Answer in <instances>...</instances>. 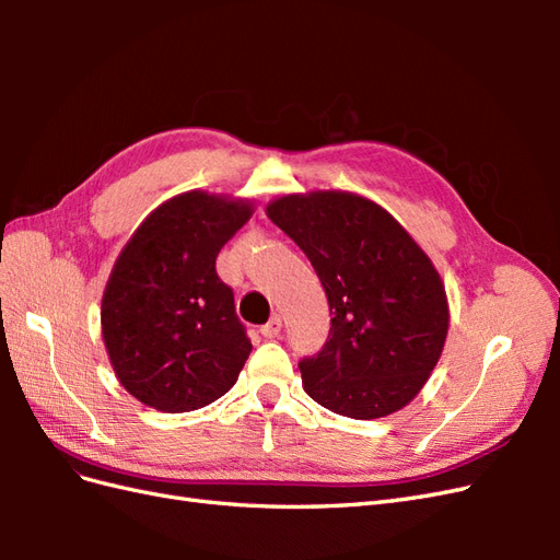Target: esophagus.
<instances>
[{
    "mask_svg": "<svg viewBox=\"0 0 560 560\" xmlns=\"http://www.w3.org/2000/svg\"><path fill=\"white\" fill-rule=\"evenodd\" d=\"M280 329H282V319H280V315H273L270 317L266 325L261 327V336L264 338H276L278 334H280Z\"/></svg>",
    "mask_w": 560,
    "mask_h": 560,
    "instance_id": "1",
    "label": "esophagus"
}]
</instances>
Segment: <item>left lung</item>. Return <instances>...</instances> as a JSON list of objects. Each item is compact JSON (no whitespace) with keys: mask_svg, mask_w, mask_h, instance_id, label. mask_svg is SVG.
<instances>
[{"mask_svg":"<svg viewBox=\"0 0 560 560\" xmlns=\"http://www.w3.org/2000/svg\"><path fill=\"white\" fill-rule=\"evenodd\" d=\"M266 214L306 254L329 301L327 343L299 362L303 389L354 420L399 411L448 334L446 290L428 254L378 202L350 191L290 194Z\"/></svg>","mask_w":560,"mask_h":560,"instance_id":"8db88e82","label":"left lung"}]
</instances>
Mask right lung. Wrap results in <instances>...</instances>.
I'll list each match as a JSON object with an SVG mask.
<instances>
[{
  "mask_svg": "<svg viewBox=\"0 0 560 560\" xmlns=\"http://www.w3.org/2000/svg\"><path fill=\"white\" fill-rule=\"evenodd\" d=\"M252 217L243 198L165 200L118 254L103 294V338L128 393L163 413L196 411L238 381L252 343L217 254Z\"/></svg>",
  "mask_w": 560,
  "mask_h": 560,
  "instance_id": "1",
  "label": "right lung"
}]
</instances>
